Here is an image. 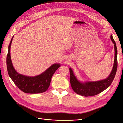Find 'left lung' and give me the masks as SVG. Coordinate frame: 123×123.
<instances>
[{"mask_svg":"<svg viewBox=\"0 0 123 123\" xmlns=\"http://www.w3.org/2000/svg\"><path fill=\"white\" fill-rule=\"evenodd\" d=\"M111 39L114 44L115 60L111 72L106 78L99 81L82 82L77 79L72 68H69L71 85L76 94L85 97L95 96L105 90L111 86L115 77L117 67V51L116 42L114 41L112 35L111 36Z\"/></svg>","mask_w":123,"mask_h":123,"instance_id":"8db88e82","label":"left lung"}]
</instances>
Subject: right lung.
I'll return each mask as SVG.
<instances>
[{
    "mask_svg": "<svg viewBox=\"0 0 123 123\" xmlns=\"http://www.w3.org/2000/svg\"><path fill=\"white\" fill-rule=\"evenodd\" d=\"M13 37L8 46L6 57V66L10 77L17 86L24 92L39 94L46 92L50 86L53 75L61 67V64L54 63L42 73L35 76H28L18 73L12 65L11 57V46Z\"/></svg>",
    "mask_w": 123,
    "mask_h": 123,
    "instance_id": "right-lung-1",
    "label": "right lung"
}]
</instances>
